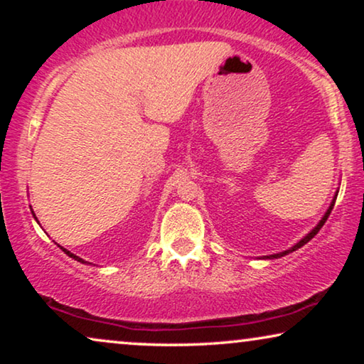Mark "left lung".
I'll use <instances>...</instances> for the list:
<instances>
[{
	"label": "left lung",
	"instance_id": "1",
	"mask_svg": "<svg viewBox=\"0 0 364 364\" xmlns=\"http://www.w3.org/2000/svg\"><path fill=\"white\" fill-rule=\"evenodd\" d=\"M336 197H338V191H336V193H335V197H333V200H331V203H330V207H328V210L325 212V215H323V217H321V220H320V222H318V223H316V225H315V228H311V230H310V232H308V233H306V235H305V237H303L300 242H296V243H295V245H293V247H290V248H288V250H283V252L273 253V255H265V257H263V260H273V258H280V257H285V255H288V253H291V252H295V250H298V248H301L303 245H305V243H308V242H310V240H311V238H313V237H315L318 232H320V228H321L323 225H325L326 218H328V217H330V213H331V210H333V207H335Z\"/></svg>",
	"mask_w": 364,
	"mask_h": 364
}]
</instances>
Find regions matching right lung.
Segmentation results:
<instances>
[{"label": "right lung", "mask_w": 364, "mask_h": 364, "mask_svg": "<svg viewBox=\"0 0 364 364\" xmlns=\"http://www.w3.org/2000/svg\"><path fill=\"white\" fill-rule=\"evenodd\" d=\"M31 212H33V210H31ZM33 215H34V212H33ZM34 218H36V215H34ZM36 220H38V218H36ZM61 248H63V247H61ZM63 252H64V253H66V255H68V257H71V258H74V260H77V262H81V263H87V262H84L81 257L74 255V253H71V252H69V250H66V248H63Z\"/></svg>", "instance_id": "right-lung-1"}]
</instances>
